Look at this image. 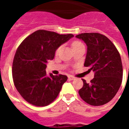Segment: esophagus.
Wrapping results in <instances>:
<instances>
[{"instance_id":"34e87169","label":"esophagus","mask_w":129,"mask_h":129,"mask_svg":"<svg viewBox=\"0 0 129 129\" xmlns=\"http://www.w3.org/2000/svg\"><path fill=\"white\" fill-rule=\"evenodd\" d=\"M68 79H69L70 80H73V79H75V77H73V76L69 75L68 76Z\"/></svg>"}]
</instances>
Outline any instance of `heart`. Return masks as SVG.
<instances>
[{"label":"heart","instance_id":"b5f03b06","mask_svg":"<svg viewBox=\"0 0 129 129\" xmlns=\"http://www.w3.org/2000/svg\"><path fill=\"white\" fill-rule=\"evenodd\" d=\"M82 45V43L81 42H79L78 41H74V42L72 43V48H75V47H77V46H79V45ZM59 51V49L57 50L56 52H58Z\"/></svg>","mask_w":129,"mask_h":129}]
</instances>
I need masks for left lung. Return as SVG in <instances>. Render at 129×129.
Masks as SVG:
<instances>
[{
  "label": "left lung",
  "mask_w": 129,
  "mask_h": 129,
  "mask_svg": "<svg viewBox=\"0 0 129 129\" xmlns=\"http://www.w3.org/2000/svg\"><path fill=\"white\" fill-rule=\"evenodd\" d=\"M87 45L84 66L95 73L89 84L82 79L84 86L79 94L92 106H102L113 98L121 86L123 68L120 54L113 43L100 33H82L76 36Z\"/></svg>",
  "instance_id": "8db88e82"
}]
</instances>
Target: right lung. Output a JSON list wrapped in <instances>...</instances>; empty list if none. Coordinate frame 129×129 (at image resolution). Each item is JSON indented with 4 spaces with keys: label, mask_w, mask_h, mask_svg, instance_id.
<instances>
[{
    "label": "right lung",
    "mask_w": 129,
    "mask_h": 129,
    "mask_svg": "<svg viewBox=\"0 0 129 129\" xmlns=\"http://www.w3.org/2000/svg\"><path fill=\"white\" fill-rule=\"evenodd\" d=\"M74 37L39 29L25 38L16 52L12 64L14 84L24 100L36 106H45L59 95L67 76L46 75L48 60L59 46Z\"/></svg>",
    "instance_id": "right-lung-1"
}]
</instances>
